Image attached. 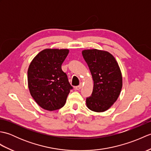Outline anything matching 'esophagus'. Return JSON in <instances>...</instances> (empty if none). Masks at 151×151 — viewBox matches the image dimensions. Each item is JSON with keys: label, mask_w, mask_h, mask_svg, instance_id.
<instances>
[{"label": "esophagus", "mask_w": 151, "mask_h": 151, "mask_svg": "<svg viewBox=\"0 0 151 151\" xmlns=\"http://www.w3.org/2000/svg\"><path fill=\"white\" fill-rule=\"evenodd\" d=\"M82 83H81L79 86H76L75 89H76V90H79V89H81L82 88Z\"/></svg>", "instance_id": "obj_1"}]
</instances>
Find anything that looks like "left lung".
<instances>
[{
    "mask_svg": "<svg viewBox=\"0 0 151 151\" xmlns=\"http://www.w3.org/2000/svg\"><path fill=\"white\" fill-rule=\"evenodd\" d=\"M82 53L94 82L92 94L86 98V104L93 111H104L120 95L123 85L120 68L115 58L107 51L88 49Z\"/></svg>",
    "mask_w": 151,
    "mask_h": 151,
    "instance_id": "8db88e82",
    "label": "left lung"
}]
</instances>
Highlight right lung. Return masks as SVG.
I'll return each instance as SVG.
<instances>
[{
    "instance_id": "1",
    "label": "right lung",
    "mask_w": 151,
    "mask_h": 151,
    "mask_svg": "<svg viewBox=\"0 0 151 151\" xmlns=\"http://www.w3.org/2000/svg\"><path fill=\"white\" fill-rule=\"evenodd\" d=\"M68 49H45L32 61L28 69L30 93L40 107L49 111L62 108L73 87L62 69Z\"/></svg>"
}]
</instances>
